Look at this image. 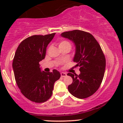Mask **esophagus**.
<instances>
[{"mask_svg": "<svg viewBox=\"0 0 123 123\" xmlns=\"http://www.w3.org/2000/svg\"><path fill=\"white\" fill-rule=\"evenodd\" d=\"M61 77H65L67 76V74L65 73H61Z\"/></svg>", "mask_w": 123, "mask_h": 123, "instance_id": "34e87169", "label": "esophagus"}]
</instances>
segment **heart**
Wrapping results in <instances>:
<instances>
[{"mask_svg": "<svg viewBox=\"0 0 123 123\" xmlns=\"http://www.w3.org/2000/svg\"><path fill=\"white\" fill-rule=\"evenodd\" d=\"M59 49H62V48H68L71 49V43L68 40H61L59 42Z\"/></svg>", "mask_w": 123, "mask_h": 123, "instance_id": "obj_1", "label": "heart"}]
</instances>
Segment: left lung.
<instances>
[{"label": "left lung", "instance_id": "left-lung-1", "mask_svg": "<svg viewBox=\"0 0 123 123\" xmlns=\"http://www.w3.org/2000/svg\"><path fill=\"white\" fill-rule=\"evenodd\" d=\"M61 36L72 40L75 45L74 61L80 67V74L68 73L73 83L68 87L69 93L79 99L93 95L99 88L106 66L105 57L100 46L90 33L75 30L64 32Z\"/></svg>", "mask_w": 123, "mask_h": 123}]
</instances>
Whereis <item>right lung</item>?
Masks as SVG:
<instances>
[{"instance_id":"add662e5","label":"right lung","mask_w":123,"mask_h":123,"mask_svg":"<svg viewBox=\"0 0 123 123\" xmlns=\"http://www.w3.org/2000/svg\"><path fill=\"white\" fill-rule=\"evenodd\" d=\"M55 34L28 37L18 46L13 58L12 67L17 86L25 97L36 103L44 102L51 97L55 82L61 77L56 69L41 71L39 64Z\"/></svg>"}]
</instances>
